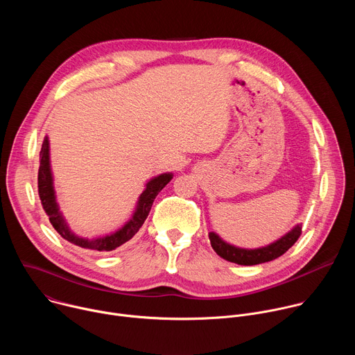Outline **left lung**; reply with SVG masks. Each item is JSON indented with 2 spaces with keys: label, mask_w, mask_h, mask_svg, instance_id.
I'll use <instances>...</instances> for the list:
<instances>
[{
  "label": "left lung",
  "mask_w": 355,
  "mask_h": 355,
  "mask_svg": "<svg viewBox=\"0 0 355 355\" xmlns=\"http://www.w3.org/2000/svg\"><path fill=\"white\" fill-rule=\"evenodd\" d=\"M300 233H302V225H296L277 241L259 248L236 247L233 244L226 243L215 232L209 233V240H211L212 248L216 251V254L220 256L223 260L236 263L239 266H256V264L272 261L281 257L284 252H286L295 244Z\"/></svg>",
  "instance_id": "left-lung-1"
}]
</instances>
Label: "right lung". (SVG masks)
Returning <instances> with one entry per match:
<instances>
[{
	"instance_id": "obj_1",
	"label": "right lung",
	"mask_w": 355,
	"mask_h": 355,
	"mask_svg": "<svg viewBox=\"0 0 355 355\" xmlns=\"http://www.w3.org/2000/svg\"><path fill=\"white\" fill-rule=\"evenodd\" d=\"M173 180V173H164L160 175H156L146 182L144 191L140 193L137 204L135 208V212L132 218L118 230L105 234V236H98L94 239L88 237H80L77 236L67 225L59 204L56 199V191L53 185V173L52 167H50V146L47 136L43 140L42 150H40V166L37 173V189L42 207L44 212L49 216L50 223L53 225L56 232L66 239L67 241L94 251H112L126 241H129L141 227L146 218L148 216V212L151 209V205L159 195V192Z\"/></svg>"
}]
</instances>
